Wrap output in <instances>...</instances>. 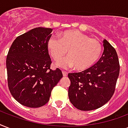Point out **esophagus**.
Returning a JSON list of instances; mask_svg holds the SVG:
<instances>
[{"label": "esophagus", "instance_id": "esophagus-1", "mask_svg": "<svg viewBox=\"0 0 128 128\" xmlns=\"http://www.w3.org/2000/svg\"><path fill=\"white\" fill-rule=\"evenodd\" d=\"M62 74H63L64 76H67V75H68V73L66 71H62Z\"/></svg>", "mask_w": 128, "mask_h": 128}]
</instances>
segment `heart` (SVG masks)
Returning <instances> with one entry per match:
<instances>
[{
  "mask_svg": "<svg viewBox=\"0 0 128 128\" xmlns=\"http://www.w3.org/2000/svg\"><path fill=\"white\" fill-rule=\"evenodd\" d=\"M48 51L53 59L59 61L68 52L69 56L57 65L63 68H75L83 70L92 66L99 60L103 46L98 40L78 31H68L60 36H52L47 43Z\"/></svg>",
  "mask_w": 128,
  "mask_h": 128,
  "instance_id": "obj_1",
  "label": "heart"
}]
</instances>
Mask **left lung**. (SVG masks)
I'll list each match as a JSON object with an SVG mask.
<instances>
[{
    "label": "left lung",
    "mask_w": 128,
    "mask_h": 128,
    "mask_svg": "<svg viewBox=\"0 0 128 128\" xmlns=\"http://www.w3.org/2000/svg\"><path fill=\"white\" fill-rule=\"evenodd\" d=\"M100 60L81 72L69 73L68 97L78 110L90 111L102 107L114 94L120 74L116 50L106 40Z\"/></svg>",
    "instance_id": "8db88e82"
}]
</instances>
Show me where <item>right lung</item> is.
Returning a JSON list of instances; mask_svg holds the SVG:
<instances>
[{"label": "right lung", "mask_w": 128, "mask_h": 128, "mask_svg": "<svg viewBox=\"0 0 128 128\" xmlns=\"http://www.w3.org/2000/svg\"><path fill=\"white\" fill-rule=\"evenodd\" d=\"M51 28L37 27L18 36L6 60L8 86L14 99L28 107H40L50 100L53 88L63 76L50 68L47 43Z\"/></svg>", "instance_id": "right-lung-1"}]
</instances>
